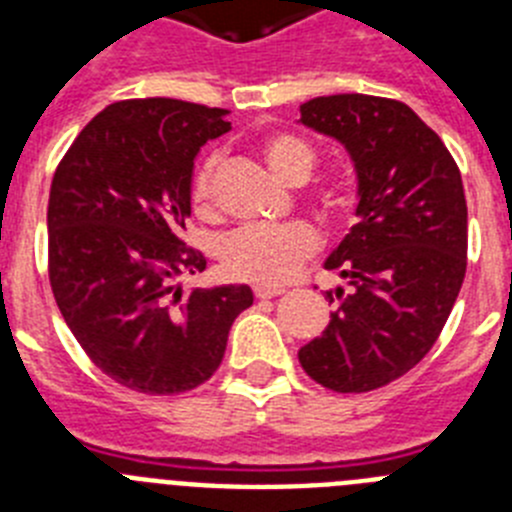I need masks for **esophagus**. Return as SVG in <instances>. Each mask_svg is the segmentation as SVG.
I'll return each mask as SVG.
<instances>
[{
  "label": "esophagus",
  "mask_w": 512,
  "mask_h": 512,
  "mask_svg": "<svg viewBox=\"0 0 512 512\" xmlns=\"http://www.w3.org/2000/svg\"><path fill=\"white\" fill-rule=\"evenodd\" d=\"M253 295L259 297V300H271V297H279L282 295V289L279 287H253Z\"/></svg>",
  "instance_id": "1"
}]
</instances>
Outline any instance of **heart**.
Returning <instances> with one entry per match:
<instances>
[{
	"label": "heart",
	"mask_w": 512,
	"mask_h": 512,
	"mask_svg": "<svg viewBox=\"0 0 512 512\" xmlns=\"http://www.w3.org/2000/svg\"><path fill=\"white\" fill-rule=\"evenodd\" d=\"M269 169L287 184H302L315 169V151L307 140L289 133H274L261 146ZM217 158L210 156L197 171L192 182V202L197 215L205 220L217 217L215 194ZM336 207V200H328ZM320 233L315 225L297 223L277 228H241L228 235L220 246V261L233 279L261 284V287H282L300 274L302 266L318 253Z\"/></svg>",
	"instance_id": "obj_1"
}]
</instances>
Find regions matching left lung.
I'll return each instance as SVG.
<instances>
[{"label": "left lung", "mask_w": 512, "mask_h": 512, "mask_svg": "<svg viewBox=\"0 0 512 512\" xmlns=\"http://www.w3.org/2000/svg\"><path fill=\"white\" fill-rule=\"evenodd\" d=\"M300 122L336 138L359 182L356 225L328 256L351 289L300 364L333 392H372L433 348L467 274V200L449 148L408 104L369 94L315 97Z\"/></svg>", "instance_id": "8db88e82"}]
</instances>
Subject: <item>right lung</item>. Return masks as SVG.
<instances>
[{
	"mask_svg": "<svg viewBox=\"0 0 512 512\" xmlns=\"http://www.w3.org/2000/svg\"><path fill=\"white\" fill-rule=\"evenodd\" d=\"M228 110L169 97L104 107L61 158L48 200V277L94 366L128 390L179 395L215 374L246 284L174 287L200 274L182 241L194 158L230 130Z\"/></svg>",
	"mask_w": 512,
	"mask_h": 512,
	"instance_id": "1",
	"label": "right lung"
}]
</instances>
